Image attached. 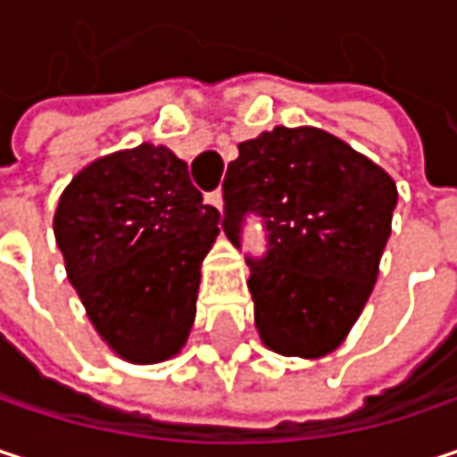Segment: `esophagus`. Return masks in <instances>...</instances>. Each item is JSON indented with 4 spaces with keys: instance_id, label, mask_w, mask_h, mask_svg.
<instances>
[{
    "instance_id": "1",
    "label": "esophagus",
    "mask_w": 457,
    "mask_h": 457,
    "mask_svg": "<svg viewBox=\"0 0 457 457\" xmlns=\"http://www.w3.org/2000/svg\"><path fill=\"white\" fill-rule=\"evenodd\" d=\"M206 204L222 212V209H225V198H222V190H214V193H209V195H206Z\"/></svg>"
}]
</instances>
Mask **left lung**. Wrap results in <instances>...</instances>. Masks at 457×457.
Listing matches in <instances>:
<instances>
[{
	"mask_svg": "<svg viewBox=\"0 0 457 457\" xmlns=\"http://www.w3.org/2000/svg\"><path fill=\"white\" fill-rule=\"evenodd\" d=\"M222 193V229L237 248L248 214L267 232L264 256H245L262 341L286 357L333 352L376 286L395 179L322 129L275 127L237 145Z\"/></svg>",
	"mask_w": 457,
	"mask_h": 457,
	"instance_id": "1",
	"label": "left lung"
}]
</instances>
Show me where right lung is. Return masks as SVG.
Wrapping results in <instances>:
<instances>
[{
    "mask_svg": "<svg viewBox=\"0 0 457 457\" xmlns=\"http://www.w3.org/2000/svg\"><path fill=\"white\" fill-rule=\"evenodd\" d=\"M217 235L220 212L204 204L187 163L150 142L84 166L54 212L68 280L95 330L137 365L185 346Z\"/></svg>",
    "mask_w": 457,
    "mask_h": 457,
    "instance_id": "right-lung-1",
    "label": "right lung"
}]
</instances>
